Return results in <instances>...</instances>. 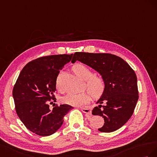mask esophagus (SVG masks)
Wrapping results in <instances>:
<instances>
[{
	"mask_svg": "<svg viewBox=\"0 0 157 157\" xmlns=\"http://www.w3.org/2000/svg\"><path fill=\"white\" fill-rule=\"evenodd\" d=\"M81 110L83 112V113L86 114L87 115H91V111L90 109H85V108H82Z\"/></svg>",
	"mask_w": 157,
	"mask_h": 157,
	"instance_id": "34e87169",
	"label": "esophagus"
}]
</instances>
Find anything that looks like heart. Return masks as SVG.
<instances>
[{
  "label": "heart",
  "instance_id": "obj_1",
  "mask_svg": "<svg viewBox=\"0 0 157 157\" xmlns=\"http://www.w3.org/2000/svg\"><path fill=\"white\" fill-rule=\"evenodd\" d=\"M74 73L83 80H86L87 87L91 95L98 98L102 95L106 90V82L105 79L101 75H93V71L88 67L82 64H75L73 67ZM62 74L60 73L56 78V86L60 92L64 91L61 86ZM88 92L79 93H69L62 97V101L66 104L71 106H81L89 103L91 101V95Z\"/></svg>",
  "mask_w": 157,
  "mask_h": 157
}]
</instances>
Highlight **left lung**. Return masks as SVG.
<instances>
[{"instance_id":"left-lung-1","label":"left lung","mask_w":157,"mask_h":157,"mask_svg":"<svg viewBox=\"0 0 157 157\" xmlns=\"http://www.w3.org/2000/svg\"><path fill=\"white\" fill-rule=\"evenodd\" d=\"M91 67L106 82L105 93L96 103L92 114L104 118L105 123L98 131L113 132L126 124L132 116L138 101L137 79L135 71L120 57L108 53L75 52V61ZM105 103V105H102Z\"/></svg>"}]
</instances>
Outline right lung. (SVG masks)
Here are the masks:
<instances>
[{
    "label": "right lung",
    "instance_id": "right-lung-1",
    "mask_svg": "<svg viewBox=\"0 0 157 157\" xmlns=\"http://www.w3.org/2000/svg\"><path fill=\"white\" fill-rule=\"evenodd\" d=\"M72 56L50 55L29 62L21 71L13 88L17 116L29 130L38 136L55 133L63 124L64 116L73 109L70 105H61L51 110L48 105L51 99H56L54 94L60 70Z\"/></svg>",
    "mask_w": 157,
    "mask_h": 157
}]
</instances>
